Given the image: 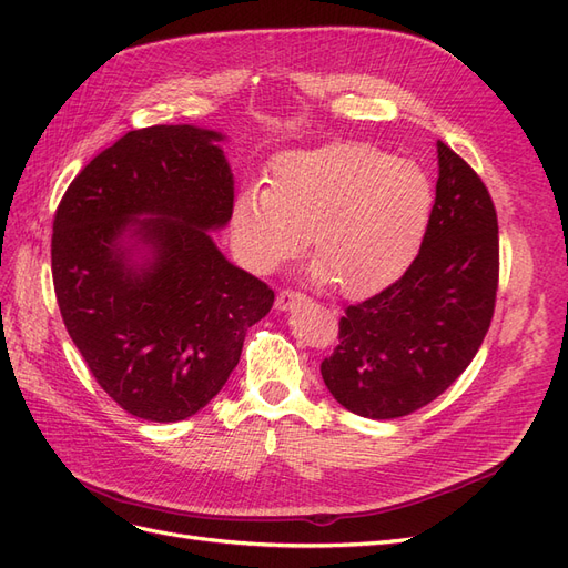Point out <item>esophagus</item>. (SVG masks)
I'll return each instance as SVG.
<instances>
[{
	"mask_svg": "<svg viewBox=\"0 0 568 568\" xmlns=\"http://www.w3.org/2000/svg\"><path fill=\"white\" fill-rule=\"evenodd\" d=\"M305 301V296L303 294H298V291H280L277 294V301H274V307H277L280 313H288L291 307H296V305H301Z\"/></svg>",
	"mask_w": 568,
	"mask_h": 568,
	"instance_id": "34e87169",
	"label": "esophagus"
}]
</instances>
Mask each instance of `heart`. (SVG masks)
<instances>
[{"label": "heart", "instance_id": "obj_1", "mask_svg": "<svg viewBox=\"0 0 568 568\" xmlns=\"http://www.w3.org/2000/svg\"><path fill=\"white\" fill-rule=\"evenodd\" d=\"M434 184L412 161L367 144L288 151L265 189L232 203L230 239L242 263L267 274L311 242V277L346 298L379 294L417 261L434 217Z\"/></svg>", "mask_w": 568, "mask_h": 568}]
</instances>
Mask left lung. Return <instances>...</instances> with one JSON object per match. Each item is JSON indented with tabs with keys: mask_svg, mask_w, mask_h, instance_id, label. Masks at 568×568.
<instances>
[{
	"mask_svg": "<svg viewBox=\"0 0 568 568\" xmlns=\"http://www.w3.org/2000/svg\"><path fill=\"white\" fill-rule=\"evenodd\" d=\"M438 146L434 217L403 277L338 322V346L320 372L346 409L395 419L448 388L469 367L495 311L500 239L486 184Z\"/></svg>",
	"mask_w": 568,
	"mask_h": 568,
	"instance_id": "1",
	"label": "left lung"
}]
</instances>
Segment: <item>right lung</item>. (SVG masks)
Masks as SVG:
<instances>
[{
	"label": "right lung",
	"mask_w": 568,
	"mask_h": 568,
	"mask_svg": "<svg viewBox=\"0 0 568 568\" xmlns=\"http://www.w3.org/2000/svg\"><path fill=\"white\" fill-rule=\"evenodd\" d=\"M220 142L196 125L132 130L84 165L57 209L63 324L99 386L140 419L182 422L209 405L274 303L211 236L234 203Z\"/></svg>",
	"instance_id": "right-lung-1"
}]
</instances>
